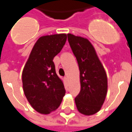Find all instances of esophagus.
Wrapping results in <instances>:
<instances>
[{"label":"esophagus","instance_id":"obj_1","mask_svg":"<svg viewBox=\"0 0 132 132\" xmlns=\"http://www.w3.org/2000/svg\"><path fill=\"white\" fill-rule=\"evenodd\" d=\"M64 79H65V80L66 81V82H67V81H68V78H67V76H65V77L64 78Z\"/></svg>","mask_w":132,"mask_h":132}]
</instances>
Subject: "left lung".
Wrapping results in <instances>:
<instances>
[{
  "mask_svg": "<svg viewBox=\"0 0 132 132\" xmlns=\"http://www.w3.org/2000/svg\"><path fill=\"white\" fill-rule=\"evenodd\" d=\"M80 70V91L75 98L78 112L89 116L98 112L108 92V78L94 47L88 39L67 34Z\"/></svg>",
  "mask_w": 132,
  "mask_h": 132,
  "instance_id": "8db88e82",
  "label": "left lung"
}]
</instances>
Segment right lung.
Masks as SVG:
<instances>
[{"mask_svg":"<svg viewBox=\"0 0 132 132\" xmlns=\"http://www.w3.org/2000/svg\"><path fill=\"white\" fill-rule=\"evenodd\" d=\"M66 40L65 34L40 37L22 70L24 95L31 107L40 114H48L56 110L65 94V87L56 73L53 59Z\"/></svg>","mask_w":132,"mask_h":132,"instance_id":"right-lung-1","label":"right lung"}]
</instances>
